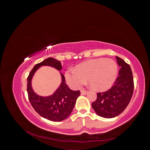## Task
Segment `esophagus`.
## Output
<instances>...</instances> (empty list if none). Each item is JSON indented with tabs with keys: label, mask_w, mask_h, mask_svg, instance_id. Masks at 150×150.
Instances as JSON below:
<instances>
[{
	"label": "esophagus",
	"mask_w": 150,
	"mask_h": 150,
	"mask_svg": "<svg viewBox=\"0 0 150 150\" xmlns=\"http://www.w3.org/2000/svg\"><path fill=\"white\" fill-rule=\"evenodd\" d=\"M81 93H82V94H83V95H86V93H88V91L87 90H81Z\"/></svg>",
	"instance_id": "esophagus-1"
}]
</instances>
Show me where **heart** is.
Listing matches in <instances>:
<instances>
[{
	"label": "heart",
	"mask_w": 150,
	"mask_h": 150,
	"mask_svg": "<svg viewBox=\"0 0 150 150\" xmlns=\"http://www.w3.org/2000/svg\"><path fill=\"white\" fill-rule=\"evenodd\" d=\"M118 74L116 62L110 58H100L84 62L75 69L67 71L65 77L67 83L74 89L86 83L88 79L90 86L94 90L103 91L110 88Z\"/></svg>",
	"instance_id": "obj_1"
}]
</instances>
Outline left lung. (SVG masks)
<instances>
[{
    "label": "left lung",
    "mask_w": 150,
    "mask_h": 150,
    "mask_svg": "<svg viewBox=\"0 0 150 150\" xmlns=\"http://www.w3.org/2000/svg\"><path fill=\"white\" fill-rule=\"evenodd\" d=\"M120 69L119 75L113 86L104 92L97 93L92 108L99 116L105 118H114L124 111L129 103L133 93L134 82L130 66L116 57Z\"/></svg>",
    "instance_id": "8db88e82"
}]
</instances>
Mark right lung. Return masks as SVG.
<instances>
[{
	"instance_id": "obj_1",
	"label": "right lung",
	"mask_w": 150,
	"mask_h": 150,
	"mask_svg": "<svg viewBox=\"0 0 150 150\" xmlns=\"http://www.w3.org/2000/svg\"><path fill=\"white\" fill-rule=\"evenodd\" d=\"M42 66L53 67L59 71L62 68L60 61L51 57L35 65L27 77L28 99L34 109L43 118L52 122L62 121L71 113L76 100L81 94L80 91L70 89L65 83V77L60 73L62 83L53 94L47 97L37 95L32 90L31 81L36 70Z\"/></svg>"
}]
</instances>
